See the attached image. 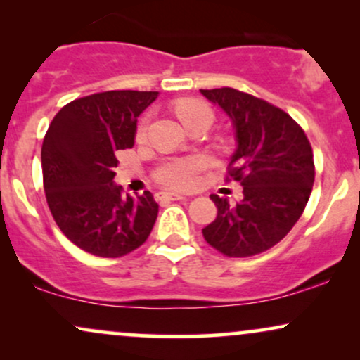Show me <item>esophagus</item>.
I'll list each match as a JSON object with an SVG mask.
<instances>
[{
  "instance_id": "1",
  "label": "esophagus",
  "mask_w": 360,
  "mask_h": 360,
  "mask_svg": "<svg viewBox=\"0 0 360 360\" xmlns=\"http://www.w3.org/2000/svg\"><path fill=\"white\" fill-rule=\"evenodd\" d=\"M157 198H159L160 201H183V200H186V196H183V194L169 193V191L159 193V194H157Z\"/></svg>"
}]
</instances>
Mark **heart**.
<instances>
[{"instance_id": "heart-1", "label": "heart", "mask_w": 360, "mask_h": 360, "mask_svg": "<svg viewBox=\"0 0 360 360\" xmlns=\"http://www.w3.org/2000/svg\"><path fill=\"white\" fill-rule=\"evenodd\" d=\"M176 113L184 125L194 122V120H208L212 123L213 111L205 103L196 100H186L176 103ZM148 130V118H143L139 123L137 128V139H146ZM203 160L198 157H188V159H176L171 162L164 164L162 167L157 172V177L162 184L169 186V188L176 189H189L196 186L198 179H200V172L203 169Z\"/></svg>"}]
</instances>
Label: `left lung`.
<instances>
[{
  "label": "left lung",
  "mask_w": 360,
  "mask_h": 360,
  "mask_svg": "<svg viewBox=\"0 0 360 360\" xmlns=\"http://www.w3.org/2000/svg\"><path fill=\"white\" fill-rule=\"evenodd\" d=\"M235 130L232 179L243 198L230 205L212 194L217 218L203 229L210 245L229 257H249L283 240L300 220L315 181L313 150L301 127L271 103L232 88L200 89Z\"/></svg>",
  "instance_id": "left-lung-1"
}]
</instances>
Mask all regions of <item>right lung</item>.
<instances>
[{"mask_svg":"<svg viewBox=\"0 0 360 360\" xmlns=\"http://www.w3.org/2000/svg\"><path fill=\"white\" fill-rule=\"evenodd\" d=\"M157 91H106L74 100L52 120L42 146L44 189L53 220L72 243L122 257L147 240L159 205L150 191L123 196L118 150L131 147L137 118Z\"/></svg>","mask_w":360,"mask_h":360,"instance_id":"right-lung-1","label":"right lung"}]
</instances>
